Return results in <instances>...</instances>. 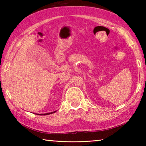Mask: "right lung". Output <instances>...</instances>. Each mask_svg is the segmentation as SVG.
I'll list each match as a JSON object with an SVG mask.
<instances>
[{
	"mask_svg": "<svg viewBox=\"0 0 146 146\" xmlns=\"http://www.w3.org/2000/svg\"><path fill=\"white\" fill-rule=\"evenodd\" d=\"M56 111H55L53 112H51V113H44V114H36V113H35L36 115H49V114H52V113H54L55 112H56Z\"/></svg>",
	"mask_w": 146,
	"mask_h": 146,
	"instance_id": "right-lung-1",
	"label": "right lung"
}]
</instances>
